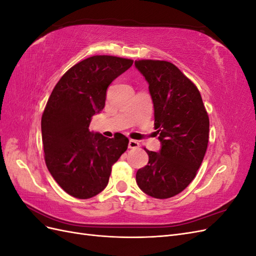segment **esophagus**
Segmentation results:
<instances>
[{
	"instance_id": "1",
	"label": "esophagus",
	"mask_w": 256,
	"mask_h": 256,
	"mask_svg": "<svg viewBox=\"0 0 256 256\" xmlns=\"http://www.w3.org/2000/svg\"><path fill=\"white\" fill-rule=\"evenodd\" d=\"M128 147L130 150H136V148H138V147H140V143H138L136 140H130L129 144H128Z\"/></svg>"
}]
</instances>
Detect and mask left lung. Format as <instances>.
<instances>
[{"label": "left lung", "instance_id": "left-lung-1", "mask_svg": "<svg viewBox=\"0 0 256 256\" xmlns=\"http://www.w3.org/2000/svg\"><path fill=\"white\" fill-rule=\"evenodd\" d=\"M136 67L150 84L160 152L146 150L148 164L136 172V184L152 198H172L188 187L202 164L208 145L209 118L196 84L174 64L138 60Z\"/></svg>", "mask_w": 256, "mask_h": 256}]
</instances>
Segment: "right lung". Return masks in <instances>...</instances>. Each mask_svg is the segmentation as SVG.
Here are the masks:
<instances>
[{
	"label": "right lung",
	"instance_id": "right-lung-1",
	"mask_svg": "<svg viewBox=\"0 0 256 256\" xmlns=\"http://www.w3.org/2000/svg\"><path fill=\"white\" fill-rule=\"evenodd\" d=\"M132 64L112 56L88 58L68 69L51 92L42 116L44 161L69 196L86 200L102 192L112 166L128 148L124 134L109 138L88 127L104 108L108 86Z\"/></svg>",
	"mask_w": 256,
	"mask_h": 256
}]
</instances>
